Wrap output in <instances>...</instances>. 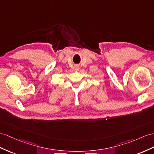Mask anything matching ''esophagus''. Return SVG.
<instances>
[{"label": "esophagus", "instance_id": "1", "mask_svg": "<svg viewBox=\"0 0 154 154\" xmlns=\"http://www.w3.org/2000/svg\"><path fill=\"white\" fill-rule=\"evenodd\" d=\"M75 69H76V70H78V69H79V67H78V66H76V67H75Z\"/></svg>", "mask_w": 154, "mask_h": 154}]
</instances>
